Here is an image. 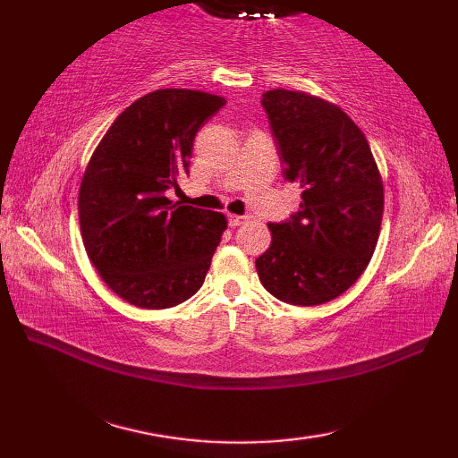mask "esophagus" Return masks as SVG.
<instances>
[{
  "instance_id": "esophagus-1",
  "label": "esophagus",
  "mask_w": 458,
  "mask_h": 458,
  "mask_svg": "<svg viewBox=\"0 0 458 458\" xmlns=\"http://www.w3.org/2000/svg\"><path fill=\"white\" fill-rule=\"evenodd\" d=\"M226 220H228L230 228H236V226H240V224H244V216H236V214H228Z\"/></svg>"
}]
</instances>
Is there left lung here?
Wrapping results in <instances>:
<instances>
[{
    "mask_svg": "<svg viewBox=\"0 0 458 458\" xmlns=\"http://www.w3.org/2000/svg\"><path fill=\"white\" fill-rule=\"evenodd\" d=\"M261 106L301 204L289 220L267 224L271 244L256 259L258 276L284 303L323 305L369 264L382 226V177L362 130L338 106L279 89L261 96Z\"/></svg>",
    "mask_w": 458,
    "mask_h": 458,
    "instance_id": "8db88e82",
    "label": "left lung"
}]
</instances>
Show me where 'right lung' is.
I'll return each mask as SVG.
<instances>
[{
  "instance_id": "add662e5",
  "label": "right lung",
  "mask_w": 458,
  "mask_h": 458,
  "mask_svg": "<svg viewBox=\"0 0 458 458\" xmlns=\"http://www.w3.org/2000/svg\"><path fill=\"white\" fill-rule=\"evenodd\" d=\"M226 100L163 89L141 96L106 131L79 192L82 242L104 284L141 309H169L202 287L226 218L173 204L194 135Z\"/></svg>"
}]
</instances>
